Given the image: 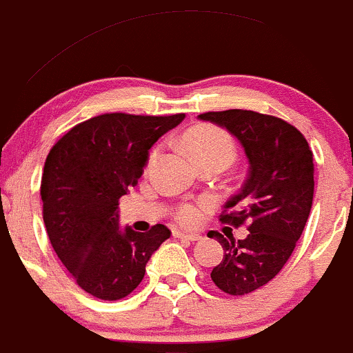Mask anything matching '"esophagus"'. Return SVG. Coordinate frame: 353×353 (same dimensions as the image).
Segmentation results:
<instances>
[{
  "mask_svg": "<svg viewBox=\"0 0 353 353\" xmlns=\"http://www.w3.org/2000/svg\"><path fill=\"white\" fill-rule=\"evenodd\" d=\"M173 236H175V238L185 239V241H201V239H202V234H199V232H183V231H173Z\"/></svg>",
  "mask_w": 353,
  "mask_h": 353,
  "instance_id": "esophagus-1",
  "label": "esophagus"
}]
</instances>
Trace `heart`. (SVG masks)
<instances>
[{
  "instance_id": "b5f03b06",
  "label": "heart",
  "mask_w": 353,
  "mask_h": 353,
  "mask_svg": "<svg viewBox=\"0 0 353 353\" xmlns=\"http://www.w3.org/2000/svg\"><path fill=\"white\" fill-rule=\"evenodd\" d=\"M181 143L197 165L216 161L228 166L231 165L236 156V144L231 134L221 127L210 125V123H201V125L188 129L181 137ZM156 154H158V150H152L150 163L156 158ZM199 217H201V210L190 203L178 207L175 212V219L178 223L187 224V226L197 223Z\"/></svg>"
}]
</instances>
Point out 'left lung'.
<instances>
[{"label":"left lung","mask_w":353,"mask_h":353,"mask_svg":"<svg viewBox=\"0 0 353 353\" xmlns=\"http://www.w3.org/2000/svg\"><path fill=\"white\" fill-rule=\"evenodd\" d=\"M201 121L228 129L245 148L250 170L241 190L224 205L219 221L239 228L245 239L212 231L224 256L210 279L223 292L245 296L270 282L296 248L310 217L314 165L306 137L289 122L253 110L205 112Z\"/></svg>","instance_id":"1"}]
</instances>
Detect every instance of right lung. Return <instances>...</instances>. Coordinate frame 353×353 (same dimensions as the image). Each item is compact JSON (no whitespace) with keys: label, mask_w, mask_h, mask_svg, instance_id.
<instances>
[{"label":"right lung","mask_w":353,"mask_h":353,"mask_svg":"<svg viewBox=\"0 0 353 353\" xmlns=\"http://www.w3.org/2000/svg\"><path fill=\"white\" fill-rule=\"evenodd\" d=\"M185 114H103L78 123L43 165L42 216L54 252L85 292L101 301L129 296L170 230L119 228V199L136 187L152 144Z\"/></svg>","instance_id":"obj_1"}]
</instances>
